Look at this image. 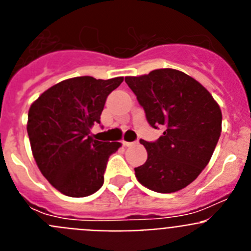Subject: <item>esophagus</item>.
Returning <instances> with one entry per match:
<instances>
[{"instance_id": "obj_1", "label": "esophagus", "mask_w": 251, "mask_h": 251, "mask_svg": "<svg viewBox=\"0 0 251 251\" xmlns=\"http://www.w3.org/2000/svg\"><path fill=\"white\" fill-rule=\"evenodd\" d=\"M136 143V142H127V141H123V146H126V147H129V146H133Z\"/></svg>"}]
</instances>
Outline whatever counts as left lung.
Wrapping results in <instances>:
<instances>
[{
  "label": "left lung",
  "instance_id": "8db88e82",
  "mask_svg": "<svg viewBox=\"0 0 251 251\" xmlns=\"http://www.w3.org/2000/svg\"><path fill=\"white\" fill-rule=\"evenodd\" d=\"M126 83L145 109L146 119L163 134L154 142L141 139L148 153L134 168L139 182L152 191L182 190L207 166L221 134L220 106L194 77L175 69L127 76Z\"/></svg>",
  "mask_w": 251,
  "mask_h": 251
}]
</instances>
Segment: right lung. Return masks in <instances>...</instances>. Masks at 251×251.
I'll return each instance as SVG.
<instances>
[{
	"label": "right lung",
	"instance_id": "obj_1",
	"mask_svg": "<svg viewBox=\"0 0 251 251\" xmlns=\"http://www.w3.org/2000/svg\"><path fill=\"white\" fill-rule=\"evenodd\" d=\"M123 77L76 76L60 81L30 106L27 134L41 174L70 197H85L103 186L108 159L119 142L95 141L90 128L100 123L108 95Z\"/></svg>",
	"mask_w": 251,
	"mask_h": 251
}]
</instances>
